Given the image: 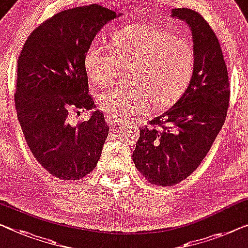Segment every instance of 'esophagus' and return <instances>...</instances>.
<instances>
[{"label": "esophagus", "instance_id": "obj_1", "mask_svg": "<svg viewBox=\"0 0 248 248\" xmlns=\"http://www.w3.org/2000/svg\"><path fill=\"white\" fill-rule=\"evenodd\" d=\"M107 124L109 125H118L119 128H124V124H121L120 121H118V119H116V118L110 117V116L107 117Z\"/></svg>", "mask_w": 248, "mask_h": 248}]
</instances>
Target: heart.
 <instances>
[{"label":"heart","instance_id":"1","mask_svg":"<svg viewBox=\"0 0 248 248\" xmlns=\"http://www.w3.org/2000/svg\"><path fill=\"white\" fill-rule=\"evenodd\" d=\"M195 52L189 39L151 24L125 27L114 35L113 50L93 41L84 55V66L98 86L112 82L130 69L132 89L116 88L99 94L98 107L117 119H129L170 106L193 77Z\"/></svg>","mask_w":248,"mask_h":248}]
</instances>
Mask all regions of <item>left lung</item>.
<instances>
[{
	"label": "left lung",
	"mask_w": 248,
	"mask_h": 248,
	"mask_svg": "<svg viewBox=\"0 0 248 248\" xmlns=\"http://www.w3.org/2000/svg\"><path fill=\"white\" fill-rule=\"evenodd\" d=\"M172 16L186 22L193 33V77L170 109L140 128L132 153L138 171L150 184L161 186H173L197 169L230 106L227 68L213 29L194 10L173 9Z\"/></svg>",
	"instance_id": "8db88e82"
}]
</instances>
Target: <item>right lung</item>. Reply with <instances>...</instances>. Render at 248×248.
<instances>
[{
  "label": "right lung",
  "instance_id": "obj_1",
  "mask_svg": "<svg viewBox=\"0 0 248 248\" xmlns=\"http://www.w3.org/2000/svg\"><path fill=\"white\" fill-rule=\"evenodd\" d=\"M114 17L116 12L99 4L61 11L33 30L17 59L18 123L36 161L59 179L83 178L100 159L109 134L103 113L93 111L76 125L68 117L94 108L84 55Z\"/></svg>",
  "mask_w": 248,
  "mask_h": 248
}]
</instances>
